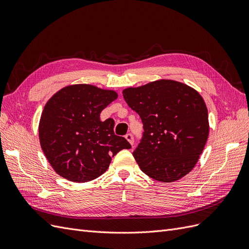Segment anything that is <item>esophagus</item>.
<instances>
[{
    "instance_id": "1",
    "label": "esophagus",
    "mask_w": 249,
    "mask_h": 249,
    "mask_svg": "<svg viewBox=\"0 0 249 249\" xmlns=\"http://www.w3.org/2000/svg\"><path fill=\"white\" fill-rule=\"evenodd\" d=\"M125 139L130 142V145L131 146H133V143H134V140H133V135L132 134H130V133H127L126 135H125Z\"/></svg>"
}]
</instances>
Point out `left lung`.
Listing matches in <instances>:
<instances>
[{"mask_svg":"<svg viewBox=\"0 0 249 249\" xmlns=\"http://www.w3.org/2000/svg\"><path fill=\"white\" fill-rule=\"evenodd\" d=\"M122 93L143 124L142 140L133 152L141 170L163 183L190 173L209 136L208 109L199 93L173 79L129 87Z\"/></svg>","mask_w":249,"mask_h":249,"instance_id":"1","label":"left lung"}]
</instances>
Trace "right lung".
<instances>
[{
  "label": "right lung",
  "instance_id": "obj_1",
  "mask_svg": "<svg viewBox=\"0 0 249 249\" xmlns=\"http://www.w3.org/2000/svg\"><path fill=\"white\" fill-rule=\"evenodd\" d=\"M118 98L114 90L77 84L62 88L46 102L40 117V146L53 171L68 181L98 178L111 157L131 145L114 132L115 121L100 113Z\"/></svg>",
  "mask_w": 249,
  "mask_h": 249
}]
</instances>
